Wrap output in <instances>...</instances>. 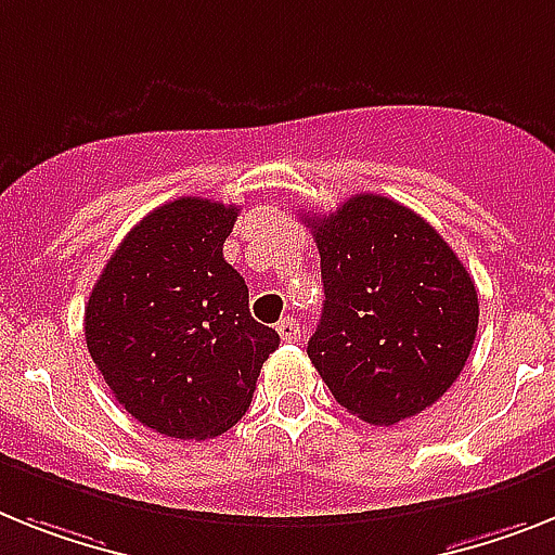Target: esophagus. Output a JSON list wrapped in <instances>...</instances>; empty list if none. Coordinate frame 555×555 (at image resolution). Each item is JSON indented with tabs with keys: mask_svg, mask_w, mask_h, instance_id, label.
<instances>
[{
	"mask_svg": "<svg viewBox=\"0 0 555 555\" xmlns=\"http://www.w3.org/2000/svg\"><path fill=\"white\" fill-rule=\"evenodd\" d=\"M276 330H279V335H282V341H299V338H301L299 321L291 319V315H285V319L279 321Z\"/></svg>",
	"mask_w": 555,
	"mask_h": 555,
	"instance_id": "esophagus-1",
	"label": "esophagus"
}]
</instances>
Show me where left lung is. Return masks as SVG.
I'll return each mask as SVG.
<instances>
[{"label": "left lung", "mask_w": 555, "mask_h": 555, "mask_svg": "<svg viewBox=\"0 0 555 555\" xmlns=\"http://www.w3.org/2000/svg\"><path fill=\"white\" fill-rule=\"evenodd\" d=\"M301 222L313 228L324 282V313L307 341L321 380L372 426L421 414L472 356V273L421 214L380 194Z\"/></svg>", "instance_id": "obj_1"}]
</instances>
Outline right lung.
Here are the masks:
<instances>
[{
	"label": "right lung",
	"mask_w": 555,
	"mask_h": 555,
	"mask_svg": "<svg viewBox=\"0 0 555 555\" xmlns=\"http://www.w3.org/2000/svg\"><path fill=\"white\" fill-rule=\"evenodd\" d=\"M240 208L180 197L124 236L83 310V338L120 406L177 440L240 423L279 333L250 315L222 256Z\"/></svg>",
	"instance_id": "obj_1"
}]
</instances>
